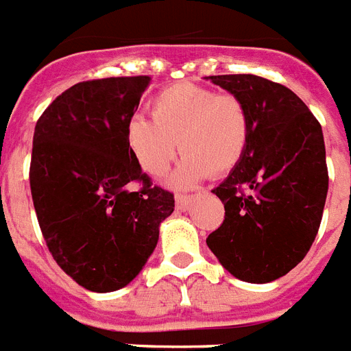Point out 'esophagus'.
<instances>
[{
  "instance_id": "obj_1",
  "label": "esophagus",
  "mask_w": 351,
  "mask_h": 351,
  "mask_svg": "<svg viewBox=\"0 0 351 351\" xmlns=\"http://www.w3.org/2000/svg\"><path fill=\"white\" fill-rule=\"evenodd\" d=\"M192 201V195H184V193H178L176 195V204H178V210H186L188 204Z\"/></svg>"
}]
</instances>
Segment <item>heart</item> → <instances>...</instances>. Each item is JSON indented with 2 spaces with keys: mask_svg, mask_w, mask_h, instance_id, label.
Instances as JSON below:
<instances>
[{
  "mask_svg": "<svg viewBox=\"0 0 351 351\" xmlns=\"http://www.w3.org/2000/svg\"><path fill=\"white\" fill-rule=\"evenodd\" d=\"M127 141L141 169L159 178L181 150L173 184L190 186L237 167L249 141V114L237 95L192 82L173 84L152 100V118L134 114Z\"/></svg>",
  "mask_w": 351,
  "mask_h": 351,
  "instance_id": "heart-1",
  "label": "heart"
}]
</instances>
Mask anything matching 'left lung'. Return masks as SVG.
Instances as JSON below:
<instances>
[{
	"mask_svg": "<svg viewBox=\"0 0 351 351\" xmlns=\"http://www.w3.org/2000/svg\"><path fill=\"white\" fill-rule=\"evenodd\" d=\"M244 102L249 141L237 167L211 192L224 222L206 244L234 278L269 283L308 253L319 230L326 192L321 123L296 93L256 75L206 77Z\"/></svg>",
	"mask_w": 351,
	"mask_h": 351,
	"instance_id": "8db88e82",
	"label": "left lung"
}]
</instances>
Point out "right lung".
Wrapping results in <instances>:
<instances>
[{"instance_id":"right-lung-1","label":"right lung","mask_w":351,"mask_h":351,"mask_svg":"<svg viewBox=\"0 0 351 351\" xmlns=\"http://www.w3.org/2000/svg\"><path fill=\"white\" fill-rule=\"evenodd\" d=\"M149 75L78 82L36 123L30 190L51 256L93 292L138 276L154 251L173 193L152 184L127 141Z\"/></svg>"}]
</instances>
